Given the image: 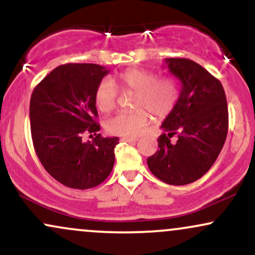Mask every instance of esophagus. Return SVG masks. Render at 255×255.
I'll return each mask as SVG.
<instances>
[{"label": "esophagus", "mask_w": 255, "mask_h": 255, "mask_svg": "<svg viewBox=\"0 0 255 255\" xmlns=\"http://www.w3.org/2000/svg\"><path fill=\"white\" fill-rule=\"evenodd\" d=\"M121 141H126V142H135L137 141V137H130V136H122Z\"/></svg>", "instance_id": "obj_1"}]
</instances>
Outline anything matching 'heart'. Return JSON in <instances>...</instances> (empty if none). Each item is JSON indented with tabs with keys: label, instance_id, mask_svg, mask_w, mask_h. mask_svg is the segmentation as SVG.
<instances>
[{
	"label": "heart",
	"instance_id": "obj_1",
	"mask_svg": "<svg viewBox=\"0 0 255 255\" xmlns=\"http://www.w3.org/2000/svg\"><path fill=\"white\" fill-rule=\"evenodd\" d=\"M115 83L125 91H134L131 105L135 109L120 111L107 121L110 133L122 136H137L145 129L150 114L165 118L178 99V87L174 79L157 78L154 72L128 68L115 78ZM118 101V90L110 79H103L95 92V102L103 113L113 110Z\"/></svg>",
	"mask_w": 255,
	"mask_h": 255
}]
</instances>
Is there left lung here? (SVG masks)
I'll return each mask as SVG.
<instances>
[{"label": "left lung", "instance_id": "1", "mask_svg": "<svg viewBox=\"0 0 255 255\" xmlns=\"http://www.w3.org/2000/svg\"><path fill=\"white\" fill-rule=\"evenodd\" d=\"M165 63L182 87L160 126L158 150L147 165L163 182L183 186L204 176L223 148L229 125L227 97L221 81L194 61L165 58Z\"/></svg>", "mask_w": 255, "mask_h": 255}]
</instances>
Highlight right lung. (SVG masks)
I'll use <instances>...</instances> for the list:
<instances>
[{
  "label": "right lung",
  "mask_w": 255,
  "mask_h": 255,
  "mask_svg": "<svg viewBox=\"0 0 255 255\" xmlns=\"http://www.w3.org/2000/svg\"><path fill=\"white\" fill-rule=\"evenodd\" d=\"M109 73L95 63L58 66L34 87L30 102L31 135L40 163L55 180L74 189H89L109 176L119 137H103L95 92ZM93 132L92 142L84 133Z\"/></svg>",
  "instance_id": "right-lung-1"
}]
</instances>
